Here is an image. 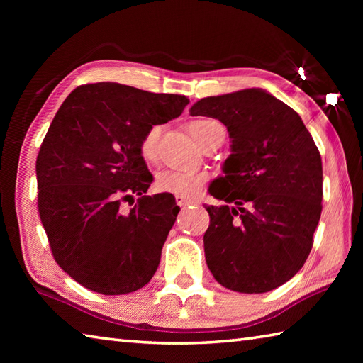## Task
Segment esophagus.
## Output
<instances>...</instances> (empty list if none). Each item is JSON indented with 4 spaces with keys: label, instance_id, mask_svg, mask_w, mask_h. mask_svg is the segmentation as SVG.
Listing matches in <instances>:
<instances>
[{
    "label": "esophagus",
    "instance_id": "1",
    "mask_svg": "<svg viewBox=\"0 0 363 363\" xmlns=\"http://www.w3.org/2000/svg\"><path fill=\"white\" fill-rule=\"evenodd\" d=\"M176 203L179 206H187V205H192L194 200L186 199V196H182V195H176Z\"/></svg>",
    "mask_w": 363,
    "mask_h": 363
}]
</instances>
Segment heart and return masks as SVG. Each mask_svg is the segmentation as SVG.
Here are the masks:
<instances>
[{"label":"heart","instance_id":"b5f03b06","mask_svg":"<svg viewBox=\"0 0 363 363\" xmlns=\"http://www.w3.org/2000/svg\"><path fill=\"white\" fill-rule=\"evenodd\" d=\"M219 125L214 120H194L189 123L187 130L196 143L203 138V134L210 130L211 126ZM160 138V126H152L147 130L144 138L140 139L139 152L140 157L147 162H152L157 157V144ZM208 179V174L203 171H176V169H164L160 171L155 179V187L160 192L182 195V196H195L200 192L203 184Z\"/></svg>","mask_w":363,"mask_h":363}]
</instances>
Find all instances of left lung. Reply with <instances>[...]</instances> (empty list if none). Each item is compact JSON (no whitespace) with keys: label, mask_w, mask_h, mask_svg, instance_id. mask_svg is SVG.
<instances>
[{"label":"left lung","mask_w":363,"mask_h":363,"mask_svg":"<svg viewBox=\"0 0 363 363\" xmlns=\"http://www.w3.org/2000/svg\"><path fill=\"white\" fill-rule=\"evenodd\" d=\"M189 112L219 120L230 138L224 176L210 194L232 205H205L208 269L238 293L284 285L304 266L322 213L314 139L291 107L261 88L205 97Z\"/></svg>","instance_id":"left-lung-1"}]
</instances>
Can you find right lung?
Listing matches in <instances>:
<instances>
[{
	"mask_svg": "<svg viewBox=\"0 0 363 363\" xmlns=\"http://www.w3.org/2000/svg\"><path fill=\"white\" fill-rule=\"evenodd\" d=\"M181 94L120 83L79 86L49 126L36 158L38 210L54 259L79 285L126 294L150 281L181 208L140 157L147 130L177 118ZM140 195L131 211L121 201ZM134 203V201H133Z\"/></svg>",
	"mask_w": 363,
	"mask_h": 363,
	"instance_id": "1",
	"label": "right lung"
}]
</instances>
